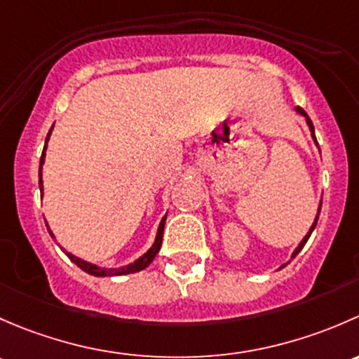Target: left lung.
<instances>
[{
  "mask_svg": "<svg viewBox=\"0 0 359 359\" xmlns=\"http://www.w3.org/2000/svg\"><path fill=\"white\" fill-rule=\"evenodd\" d=\"M295 110H297V112H299V114H301V116H304V117H306V121H308V126H309V129H311V136H313V140H315V142H316V136H315V126H313V123H311V119H309V116H308V114H306V112H304V109H301V107H295ZM316 145H318V142H316ZM320 210H321V205H320V209H318V216H320ZM318 216H316L315 223H313V226H311V228H309L308 235H306V236H304V238H302V242H301V243H299V247H297V249H295V250H294V254H292V259H294V257H295V256H297V254H299V252H301V250H302V247H304V245H306V242H308V238H309V236H311V233H313V230H315V226H316V223H318ZM282 268H283V266H282Z\"/></svg>",
  "mask_w": 359,
  "mask_h": 359,
  "instance_id": "8db88e82",
  "label": "left lung"
}]
</instances>
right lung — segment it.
<instances>
[{
  "instance_id": "obj_1",
  "label": "right lung",
  "mask_w": 359,
  "mask_h": 359,
  "mask_svg": "<svg viewBox=\"0 0 359 359\" xmlns=\"http://www.w3.org/2000/svg\"><path fill=\"white\" fill-rule=\"evenodd\" d=\"M51 129H53V126H51ZM51 129H50V133H48V136H46V142H48V138H50V135H51ZM44 152H46V143H44V149H43L41 161H39V165H43V164H44ZM41 176H43V175H41V168H39V188H41V194H43V180H41ZM41 197H43V195H41ZM164 224H165V217H162L161 224H158L157 236H155V242H154V245L150 247L149 252H145V254H143L142 257H140L138 261H135V262H133V264L124 266V268H119V269H105V268H98V266L91 264V262H86V261L79 259V257L72 256V254H70V252H65V254H67L69 259L72 261V262H76V264L79 266V268L83 269V271L90 273V275H93V276H119V275H129V273L142 271V269H145L147 266H149L150 262L154 261V257L157 256V252H158V250H161V245H162V235H164ZM50 235H51V238H55V236H53V233H51V231H50Z\"/></svg>"
}]
</instances>
